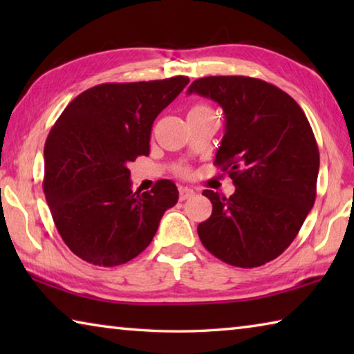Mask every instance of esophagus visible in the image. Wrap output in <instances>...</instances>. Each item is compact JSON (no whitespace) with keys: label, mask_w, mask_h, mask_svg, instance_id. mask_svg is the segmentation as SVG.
I'll return each mask as SVG.
<instances>
[{"label":"esophagus","mask_w":354,"mask_h":354,"mask_svg":"<svg viewBox=\"0 0 354 354\" xmlns=\"http://www.w3.org/2000/svg\"><path fill=\"white\" fill-rule=\"evenodd\" d=\"M194 194H195L194 189H190V187H179V200H181V201L190 198V196H194Z\"/></svg>","instance_id":"obj_1"}]
</instances>
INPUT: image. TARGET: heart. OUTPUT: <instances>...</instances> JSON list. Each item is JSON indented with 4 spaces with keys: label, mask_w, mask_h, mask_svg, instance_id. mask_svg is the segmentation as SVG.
Segmentation results:
<instances>
[{
    "label": "heart",
    "mask_w": 354,
    "mask_h": 354,
    "mask_svg": "<svg viewBox=\"0 0 354 354\" xmlns=\"http://www.w3.org/2000/svg\"><path fill=\"white\" fill-rule=\"evenodd\" d=\"M209 112H211V109H209L206 104L196 103L189 109V115H196V113H209Z\"/></svg>",
    "instance_id": "1"
}]
</instances>
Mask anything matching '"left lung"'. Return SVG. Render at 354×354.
<instances>
[{
    "label": "left lung",
    "mask_w": 354,
    "mask_h": 354,
    "mask_svg": "<svg viewBox=\"0 0 354 354\" xmlns=\"http://www.w3.org/2000/svg\"><path fill=\"white\" fill-rule=\"evenodd\" d=\"M189 93L223 109L214 165L236 185L230 198L203 192L212 214L198 225L200 241L230 266L261 267L289 247L314 206L320 154L313 128L290 95L257 77H200Z\"/></svg>",
    "instance_id": "left-lung-1"
}]
</instances>
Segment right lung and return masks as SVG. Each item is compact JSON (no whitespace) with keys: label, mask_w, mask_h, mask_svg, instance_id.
Here are the masks:
<instances>
[{"label":"right lung","mask_w":354,"mask_h":354,"mask_svg":"<svg viewBox=\"0 0 354 354\" xmlns=\"http://www.w3.org/2000/svg\"><path fill=\"white\" fill-rule=\"evenodd\" d=\"M189 84L187 76L107 82L77 95L46 137L44 192L65 245L82 261L115 267L151 243L179 192L160 179L131 190L129 162L149 154L156 117Z\"/></svg>","instance_id":"add662e5"}]
</instances>
